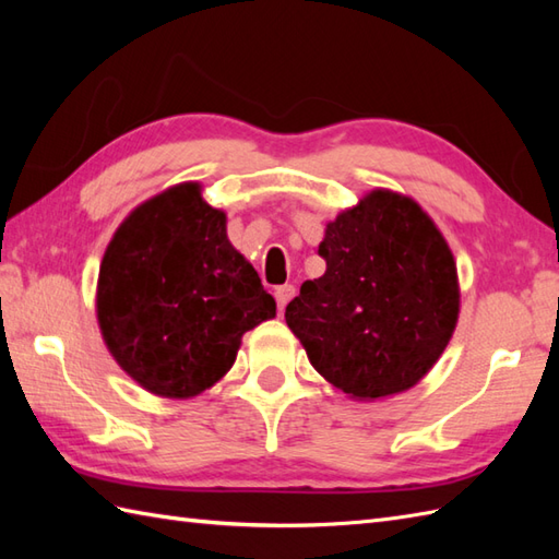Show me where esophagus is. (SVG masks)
<instances>
[{
	"label": "esophagus",
	"mask_w": 559,
	"mask_h": 559,
	"mask_svg": "<svg viewBox=\"0 0 559 559\" xmlns=\"http://www.w3.org/2000/svg\"><path fill=\"white\" fill-rule=\"evenodd\" d=\"M293 295H295V288L293 286H278L276 290H273V298H276V305H278V312H283L286 310V305L293 300Z\"/></svg>",
	"instance_id": "1"
}]
</instances>
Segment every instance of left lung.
<instances>
[{
  "mask_svg": "<svg viewBox=\"0 0 559 559\" xmlns=\"http://www.w3.org/2000/svg\"><path fill=\"white\" fill-rule=\"evenodd\" d=\"M324 276L286 307L314 370L353 399L418 384L454 334L456 264L442 233L413 199L367 194L326 225Z\"/></svg>",
  "mask_w": 559,
  "mask_h": 559,
  "instance_id": "1",
  "label": "left lung"
}]
</instances>
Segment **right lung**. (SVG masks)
<instances>
[{
	"label": "right lung",
	"instance_id": "obj_1",
	"mask_svg": "<svg viewBox=\"0 0 559 559\" xmlns=\"http://www.w3.org/2000/svg\"><path fill=\"white\" fill-rule=\"evenodd\" d=\"M271 317L276 302L194 182L141 204L103 257V338L151 394L187 399L216 384L245 331Z\"/></svg>",
	"mask_w": 559,
	"mask_h": 559
}]
</instances>
